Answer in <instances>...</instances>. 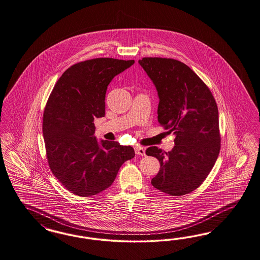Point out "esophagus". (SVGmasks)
<instances>
[{"label":"esophagus","instance_id":"34e87169","mask_svg":"<svg viewBox=\"0 0 260 260\" xmlns=\"http://www.w3.org/2000/svg\"><path fill=\"white\" fill-rule=\"evenodd\" d=\"M135 153L137 154V155H145V149H144L143 147H136L135 148Z\"/></svg>","mask_w":260,"mask_h":260}]
</instances>
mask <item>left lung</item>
<instances>
[{
	"mask_svg": "<svg viewBox=\"0 0 260 260\" xmlns=\"http://www.w3.org/2000/svg\"><path fill=\"white\" fill-rule=\"evenodd\" d=\"M138 62L157 90L158 123L176 135L170 152L155 146L146 150L160 163L152 186L171 196L188 194L205 181L219 155L217 104L206 83L186 64L163 57H143Z\"/></svg>",
	"mask_w": 260,
	"mask_h": 260,
	"instance_id": "obj_1",
	"label": "left lung"
}]
</instances>
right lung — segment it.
<instances>
[{
	"label": "right lung",
	"instance_id": "add662e5",
	"mask_svg": "<svg viewBox=\"0 0 260 260\" xmlns=\"http://www.w3.org/2000/svg\"><path fill=\"white\" fill-rule=\"evenodd\" d=\"M135 60L98 57L63 73L47 101L43 136L49 167L71 193L93 196L108 188L122 164L135 157L131 146L98 143L94 119L105 116L109 82Z\"/></svg>",
	"mask_w": 260,
	"mask_h": 260
}]
</instances>
